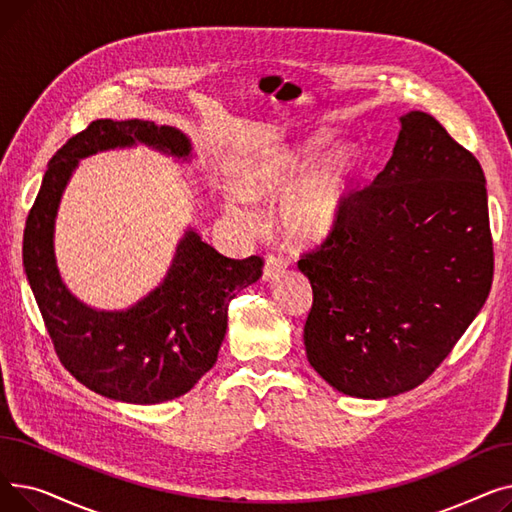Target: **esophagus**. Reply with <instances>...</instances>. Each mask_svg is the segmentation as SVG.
Listing matches in <instances>:
<instances>
[{
	"mask_svg": "<svg viewBox=\"0 0 512 512\" xmlns=\"http://www.w3.org/2000/svg\"><path fill=\"white\" fill-rule=\"evenodd\" d=\"M288 267V261L282 259V257H276V255H270L265 259V265H263V280L272 282L276 278H280Z\"/></svg>",
	"mask_w": 512,
	"mask_h": 512,
	"instance_id": "1",
	"label": "esophagus"
}]
</instances>
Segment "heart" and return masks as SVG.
Masks as SVG:
<instances>
[{"label":"heart","mask_w":512,"mask_h":512,"mask_svg":"<svg viewBox=\"0 0 512 512\" xmlns=\"http://www.w3.org/2000/svg\"><path fill=\"white\" fill-rule=\"evenodd\" d=\"M321 141H309L305 147L276 151L259 159L240 176V195H226L228 215L245 228L255 226V211L249 201H282L280 226L294 245H315L324 240L338 224L346 199L359 170V155L351 147H336L317 159L304 177ZM304 178L301 179L300 176Z\"/></svg>","instance_id":"heart-1"}]
</instances>
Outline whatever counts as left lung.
Returning <instances> with one entry per match:
<instances>
[{
  "label": "left lung",
  "instance_id": "obj_1",
  "mask_svg": "<svg viewBox=\"0 0 512 512\" xmlns=\"http://www.w3.org/2000/svg\"><path fill=\"white\" fill-rule=\"evenodd\" d=\"M299 270L313 288L311 367L332 388L388 398L423 384L486 303L494 247L486 176L425 112L400 118L386 168L346 199Z\"/></svg>",
  "mask_w": 512,
  "mask_h": 512
}]
</instances>
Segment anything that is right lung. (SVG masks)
Here are the masks:
<instances>
[{"instance_id":"obj_1","label":"right lung","mask_w":512,"mask_h":512,"mask_svg":"<svg viewBox=\"0 0 512 512\" xmlns=\"http://www.w3.org/2000/svg\"><path fill=\"white\" fill-rule=\"evenodd\" d=\"M145 143L186 159L191 141L149 120H95L51 157L22 240L26 280L62 365L89 390L132 405H157L191 390L218 361L228 305L261 278L263 259H230L186 230L155 290L124 311L80 303L60 278L53 224L78 159Z\"/></svg>"}]
</instances>
